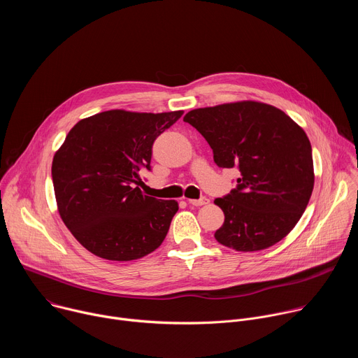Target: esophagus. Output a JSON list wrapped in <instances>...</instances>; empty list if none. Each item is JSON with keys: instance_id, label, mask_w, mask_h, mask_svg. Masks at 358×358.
<instances>
[{"instance_id": "esophagus-1", "label": "esophagus", "mask_w": 358, "mask_h": 358, "mask_svg": "<svg viewBox=\"0 0 358 358\" xmlns=\"http://www.w3.org/2000/svg\"><path fill=\"white\" fill-rule=\"evenodd\" d=\"M188 202L194 207H201V206H207V203H210V199L207 196H201L199 199H188Z\"/></svg>"}]
</instances>
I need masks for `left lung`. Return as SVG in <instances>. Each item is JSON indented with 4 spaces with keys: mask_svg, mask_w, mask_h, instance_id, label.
I'll list each match as a JSON object with an SVG mask.
<instances>
[{
    "mask_svg": "<svg viewBox=\"0 0 358 358\" xmlns=\"http://www.w3.org/2000/svg\"><path fill=\"white\" fill-rule=\"evenodd\" d=\"M184 122L208 141L221 169L241 176L214 201L224 214L215 239L253 252L282 241L308 207L313 185L310 141L285 112L259 101H236L188 112Z\"/></svg>",
    "mask_w": 358,
    "mask_h": 358,
    "instance_id": "1",
    "label": "left lung"
}]
</instances>
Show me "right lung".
<instances>
[{"mask_svg": "<svg viewBox=\"0 0 358 358\" xmlns=\"http://www.w3.org/2000/svg\"><path fill=\"white\" fill-rule=\"evenodd\" d=\"M169 113L108 110L78 122L52 162L62 221L89 252L109 261H133L156 250L178 211L137 187L151 170L152 143L180 117Z\"/></svg>", "mask_w": 358, "mask_h": 358, "instance_id": "obj_1", "label": "right lung"}]
</instances>
